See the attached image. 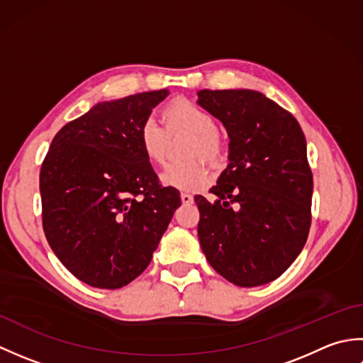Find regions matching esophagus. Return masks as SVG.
Returning <instances> with one entry per match:
<instances>
[{
	"label": "esophagus",
	"mask_w": 363,
	"mask_h": 363,
	"mask_svg": "<svg viewBox=\"0 0 363 363\" xmlns=\"http://www.w3.org/2000/svg\"><path fill=\"white\" fill-rule=\"evenodd\" d=\"M181 201H182V204H191L194 203V196H191L190 194H181Z\"/></svg>",
	"instance_id": "esophagus-1"
}]
</instances>
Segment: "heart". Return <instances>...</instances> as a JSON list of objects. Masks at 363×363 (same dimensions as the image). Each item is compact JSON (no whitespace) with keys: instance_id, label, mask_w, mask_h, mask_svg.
Here are the masks:
<instances>
[{"instance_id":"b5f03b06","label":"heart","mask_w":363,"mask_h":363,"mask_svg":"<svg viewBox=\"0 0 363 363\" xmlns=\"http://www.w3.org/2000/svg\"><path fill=\"white\" fill-rule=\"evenodd\" d=\"M165 129L152 118H146L138 129V143L145 157L154 165H162L168 156L169 137L177 133H189L191 138L186 148V156L194 157L173 162L160 174L167 187L177 190H199L211 181L209 169L196 156L204 157L211 165H221L226 159V140L217 129L213 115L201 106L186 98H176L162 109Z\"/></svg>"}]
</instances>
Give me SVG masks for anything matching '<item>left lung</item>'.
<instances>
[{"instance_id": "8db88e82", "label": "left lung", "mask_w": 363, "mask_h": 363, "mask_svg": "<svg viewBox=\"0 0 363 363\" xmlns=\"http://www.w3.org/2000/svg\"><path fill=\"white\" fill-rule=\"evenodd\" d=\"M199 106L229 134V165L211 194L195 196L206 259L225 279L256 287L277 279L304 248L313 176L303 129L260 91L201 90Z\"/></svg>"}]
</instances>
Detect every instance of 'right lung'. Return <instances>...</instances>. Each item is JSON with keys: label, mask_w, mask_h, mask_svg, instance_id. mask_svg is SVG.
Masks as SVG:
<instances>
[{"label": "right lung", "mask_w": 363, "mask_h": 363, "mask_svg": "<svg viewBox=\"0 0 363 363\" xmlns=\"http://www.w3.org/2000/svg\"><path fill=\"white\" fill-rule=\"evenodd\" d=\"M168 90L99 103L54 135L40 169L51 250L84 284L120 289L145 272L179 191L159 184L138 129Z\"/></svg>", "instance_id": "add662e5"}]
</instances>
